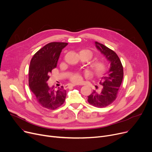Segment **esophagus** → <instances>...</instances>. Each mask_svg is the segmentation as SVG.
<instances>
[{
  "label": "esophagus",
  "instance_id": "obj_1",
  "mask_svg": "<svg viewBox=\"0 0 152 152\" xmlns=\"http://www.w3.org/2000/svg\"><path fill=\"white\" fill-rule=\"evenodd\" d=\"M76 85L75 84H69L67 85V88H70V87H74V86H75Z\"/></svg>",
  "mask_w": 152,
  "mask_h": 152
}]
</instances>
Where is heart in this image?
Wrapping results in <instances>:
<instances>
[{
    "instance_id": "1",
    "label": "heart",
    "mask_w": 152,
    "mask_h": 152,
    "mask_svg": "<svg viewBox=\"0 0 152 152\" xmlns=\"http://www.w3.org/2000/svg\"><path fill=\"white\" fill-rule=\"evenodd\" d=\"M80 52H83L86 53L89 58V59L92 58L93 56V52L90 50H83ZM91 69H92L93 72L96 75H101L105 72L106 70V64L102 61H96L92 64ZM85 75L88 76V74L86 73ZM83 74L82 73L78 72H75L72 75H71V76L69 78V80L71 82L73 83H76V84L82 83L83 81Z\"/></svg>"
}]
</instances>
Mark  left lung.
Listing matches in <instances>:
<instances>
[{
  "instance_id": "8db88e82",
  "label": "left lung",
  "mask_w": 152,
  "mask_h": 152,
  "mask_svg": "<svg viewBox=\"0 0 152 152\" xmlns=\"http://www.w3.org/2000/svg\"><path fill=\"white\" fill-rule=\"evenodd\" d=\"M95 43L97 48L109 61L110 67L99 83L103 86L101 91L93 90L88 96V102L96 107L103 108L111 104L117 98L123 78V68L117 53L103 44L97 42Z\"/></svg>"
}]
</instances>
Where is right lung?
I'll use <instances>...</instances> for the list:
<instances>
[{
    "label": "right lung",
    "instance_id": "1",
    "mask_svg": "<svg viewBox=\"0 0 152 152\" xmlns=\"http://www.w3.org/2000/svg\"><path fill=\"white\" fill-rule=\"evenodd\" d=\"M68 43L51 42L35 53L29 69V86L37 102L43 107L55 110L64 103L66 91L63 86L55 90L47 81L51 71L57 66L61 52Z\"/></svg>",
    "mask_w": 152,
    "mask_h": 152
}]
</instances>
